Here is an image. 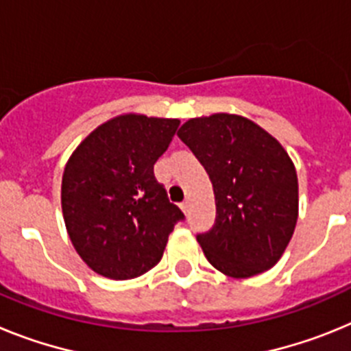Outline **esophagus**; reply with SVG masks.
Returning a JSON list of instances; mask_svg holds the SVG:
<instances>
[{
  "label": "esophagus",
  "mask_w": 351,
  "mask_h": 351,
  "mask_svg": "<svg viewBox=\"0 0 351 351\" xmlns=\"http://www.w3.org/2000/svg\"><path fill=\"white\" fill-rule=\"evenodd\" d=\"M181 209H182V213H184L186 216H188V214H190V202H188V200H186V202H182L181 204Z\"/></svg>",
  "instance_id": "esophagus-1"
}]
</instances>
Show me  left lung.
<instances>
[{
  "instance_id": "left-lung-1",
  "label": "left lung",
  "mask_w": 351,
  "mask_h": 351,
  "mask_svg": "<svg viewBox=\"0 0 351 351\" xmlns=\"http://www.w3.org/2000/svg\"><path fill=\"white\" fill-rule=\"evenodd\" d=\"M213 182L216 219L197 234L223 274L250 278L274 265L295 230L299 184L281 144L246 117L213 114L179 128Z\"/></svg>"
}]
</instances>
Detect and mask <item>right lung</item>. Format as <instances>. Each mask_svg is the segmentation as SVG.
I'll return each instance as SVG.
<instances>
[{
  "mask_svg": "<svg viewBox=\"0 0 351 351\" xmlns=\"http://www.w3.org/2000/svg\"><path fill=\"white\" fill-rule=\"evenodd\" d=\"M178 119L114 117L82 141L64 167L61 206L80 258L110 280H132L163 256L184 214L154 178Z\"/></svg>",
  "mask_w": 351,
  "mask_h": 351,
  "instance_id": "right-lung-1",
  "label": "right lung"
}]
</instances>
